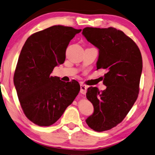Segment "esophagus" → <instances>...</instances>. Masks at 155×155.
I'll return each instance as SVG.
<instances>
[{
    "label": "esophagus",
    "instance_id": "esophagus-1",
    "mask_svg": "<svg viewBox=\"0 0 155 155\" xmlns=\"http://www.w3.org/2000/svg\"><path fill=\"white\" fill-rule=\"evenodd\" d=\"M80 86H81V90H80L81 93V94H85V93H86L87 85L83 84V83H81Z\"/></svg>",
    "mask_w": 155,
    "mask_h": 155
}]
</instances>
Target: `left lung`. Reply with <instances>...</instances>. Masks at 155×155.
Listing matches in <instances>:
<instances>
[{"label": "left lung", "instance_id": "left-lung-1", "mask_svg": "<svg viewBox=\"0 0 155 155\" xmlns=\"http://www.w3.org/2000/svg\"><path fill=\"white\" fill-rule=\"evenodd\" d=\"M82 34L99 49L97 70H107L99 91L88 87L86 97L94 112L85 120L97 132L112 129L121 123L138 97L143 62L138 46L122 31L116 28H85Z\"/></svg>", "mask_w": 155, "mask_h": 155}]
</instances>
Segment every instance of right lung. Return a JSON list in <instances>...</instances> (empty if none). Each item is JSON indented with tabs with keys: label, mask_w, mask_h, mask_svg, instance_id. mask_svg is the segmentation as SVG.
<instances>
[{
	"label": "right lung",
	"mask_w": 155,
	"mask_h": 155,
	"mask_svg": "<svg viewBox=\"0 0 155 155\" xmlns=\"http://www.w3.org/2000/svg\"><path fill=\"white\" fill-rule=\"evenodd\" d=\"M81 31L51 26L31 35L22 48L14 83L24 114L39 126L57 121L79 92L77 81L65 83L50 74L64 63L69 43Z\"/></svg>",
	"instance_id": "add662e5"
}]
</instances>
